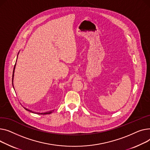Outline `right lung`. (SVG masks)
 <instances>
[{
	"label": "right lung",
	"mask_w": 150,
	"mask_h": 150,
	"mask_svg": "<svg viewBox=\"0 0 150 150\" xmlns=\"http://www.w3.org/2000/svg\"><path fill=\"white\" fill-rule=\"evenodd\" d=\"M19 52H18V54H19ZM18 56V55H17ZM16 64H15V65H14V69H13V79H12V83H13V88H14V85H13V79H14V70H15V68H16ZM26 110H27V111H30V112H33V113H36V114H51V113H52V112L54 111V110H52V111H47V112H34V111H33L32 110H29V109H28V108H25V107H23Z\"/></svg>",
	"instance_id": "obj_1"
}]
</instances>
